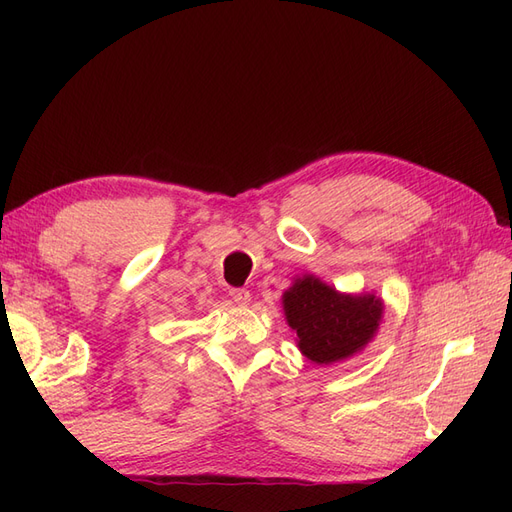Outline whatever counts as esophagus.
Here are the masks:
<instances>
[{
    "label": "esophagus",
    "mask_w": 512,
    "mask_h": 512,
    "mask_svg": "<svg viewBox=\"0 0 512 512\" xmlns=\"http://www.w3.org/2000/svg\"><path fill=\"white\" fill-rule=\"evenodd\" d=\"M228 292H230V299L235 301L237 305H247L252 301L250 290H245V288H230Z\"/></svg>",
    "instance_id": "34e87169"
}]
</instances>
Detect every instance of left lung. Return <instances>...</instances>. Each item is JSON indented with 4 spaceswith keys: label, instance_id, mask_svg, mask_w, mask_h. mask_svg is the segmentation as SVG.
Here are the masks:
<instances>
[{
    "label": "left lung",
    "instance_id": "obj_1",
    "mask_svg": "<svg viewBox=\"0 0 512 512\" xmlns=\"http://www.w3.org/2000/svg\"><path fill=\"white\" fill-rule=\"evenodd\" d=\"M284 312L301 352L309 361L329 365L348 359L374 337L382 303L374 294H339L307 275L284 294Z\"/></svg>",
    "mask_w": 512,
    "mask_h": 512
}]
</instances>
